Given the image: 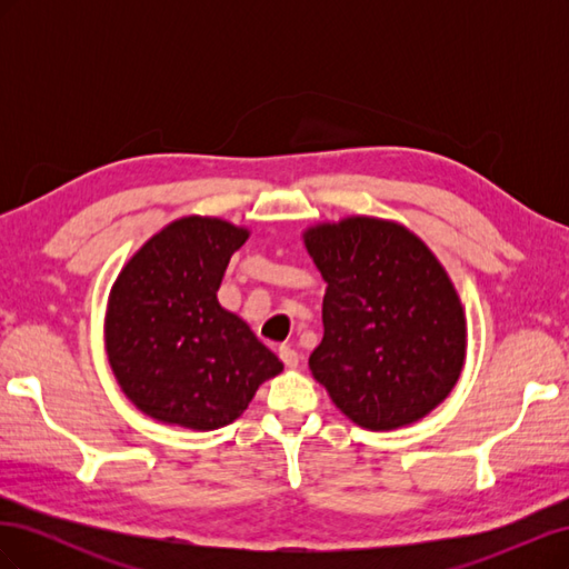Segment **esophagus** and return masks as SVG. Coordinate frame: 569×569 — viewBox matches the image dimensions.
<instances>
[{
    "label": "esophagus",
    "instance_id": "1",
    "mask_svg": "<svg viewBox=\"0 0 569 569\" xmlns=\"http://www.w3.org/2000/svg\"><path fill=\"white\" fill-rule=\"evenodd\" d=\"M280 358H282V363H284L287 368H297V366H299V353H297L295 349L280 347Z\"/></svg>",
    "mask_w": 569,
    "mask_h": 569
}]
</instances>
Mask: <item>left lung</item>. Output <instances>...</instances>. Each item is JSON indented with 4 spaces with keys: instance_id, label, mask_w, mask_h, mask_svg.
Returning <instances> with one entry per match:
<instances>
[{
    "instance_id": "8db88e82",
    "label": "left lung",
    "mask_w": 569,
    "mask_h": 569,
    "mask_svg": "<svg viewBox=\"0 0 569 569\" xmlns=\"http://www.w3.org/2000/svg\"><path fill=\"white\" fill-rule=\"evenodd\" d=\"M303 244L327 282L325 335L308 366L332 403L370 432L432 412L468 351L465 308L432 249L372 216L318 222Z\"/></svg>"
}]
</instances>
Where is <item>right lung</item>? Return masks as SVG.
I'll list each match as a JSON object with an SVG mask.
<instances>
[{"label":"right lung","mask_w":569,"mask_h":569,"mask_svg":"<svg viewBox=\"0 0 569 569\" xmlns=\"http://www.w3.org/2000/svg\"><path fill=\"white\" fill-rule=\"evenodd\" d=\"M242 226L211 216L168 222L134 251L111 287L104 347L144 416L211 432L234 422L282 360L218 301Z\"/></svg>","instance_id":"right-lung-1"}]
</instances>
